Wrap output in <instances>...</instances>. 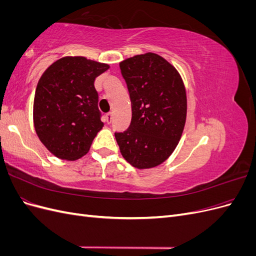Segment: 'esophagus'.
<instances>
[{
	"mask_svg": "<svg viewBox=\"0 0 256 256\" xmlns=\"http://www.w3.org/2000/svg\"><path fill=\"white\" fill-rule=\"evenodd\" d=\"M106 122H108V124H111L112 118H113L112 113H108V114L106 115Z\"/></svg>",
	"mask_w": 256,
	"mask_h": 256,
	"instance_id": "34e87169",
	"label": "esophagus"
}]
</instances>
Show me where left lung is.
Returning a JSON list of instances; mask_svg holds the SVG:
<instances>
[{
  "mask_svg": "<svg viewBox=\"0 0 256 256\" xmlns=\"http://www.w3.org/2000/svg\"><path fill=\"white\" fill-rule=\"evenodd\" d=\"M131 100L130 126L115 132L122 157L138 168L161 164L180 142L187 116V96L180 74L152 52L120 63Z\"/></svg>",
  "mask_w": 256,
  "mask_h": 256,
  "instance_id": "left-lung-1",
  "label": "left lung"
}]
</instances>
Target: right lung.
I'll list each match as a JSON object with an SVG mask.
<instances>
[{"label": "right lung", "mask_w": 256, "mask_h": 256, "mask_svg": "<svg viewBox=\"0 0 256 256\" xmlns=\"http://www.w3.org/2000/svg\"><path fill=\"white\" fill-rule=\"evenodd\" d=\"M109 67L83 56H66L40 76L34 98V126L54 156L76 160L90 150L104 126L94 82Z\"/></svg>", "instance_id": "add662e5"}]
</instances>
